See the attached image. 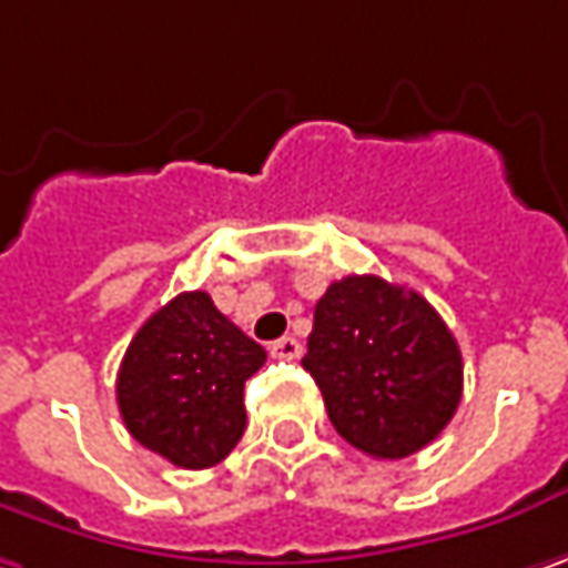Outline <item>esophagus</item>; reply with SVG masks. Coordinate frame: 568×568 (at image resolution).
<instances>
[{
    "instance_id": "esophagus-1",
    "label": "esophagus",
    "mask_w": 568,
    "mask_h": 568,
    "mask_svg": "<svg viewBox=\"0 0 568 568\" xmlns=\"http://www.w3.org/2000/svg\"><path fill=\"white\" fill-rule=\"evenodd\" d=\"M270 356H276V359H298L302 356V344L295 337H280V341L270 344Z\"/></svg>"
}]
</instances>
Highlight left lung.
<instances>
[{
	"mask_svg": "<svg viewBox=\"0 0 568 568\" xmlns=\"http://www.w3.org/2000/svg\"><path fill=\"white\" fill-rule=\"evenodd\" d=\"M302 366L334 430L373 459L427 447L463 398V356L427 298L379 276H344L317 298Z\"/></svg>",
	"mask_w": 568,
	"mask_h": 568,
	"instance_id": "left-lung-1",
	"label": "left lung"
}]
</instances>
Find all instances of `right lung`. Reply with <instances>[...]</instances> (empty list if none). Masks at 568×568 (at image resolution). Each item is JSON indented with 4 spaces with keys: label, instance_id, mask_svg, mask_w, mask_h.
I'll return each mask as SVG.
<instances>
[{
    "label": "right lung",
    "instance_id": "add662e5",
    "mask_svg": "<svg viewBox=\"0 0 568 568\" xmlns=\"http://www.w3.org/2000/svg\"><path fill=\"white\" fill-rule=\"evenodd\" d=\"M266 351L221 315L209 292L153 312L118 369V412L131 437L180 469H209L247 427L244 383Z\"/></svg>",
    "mask_w": 568,
    "mask_h": 568
}]
</instances>
